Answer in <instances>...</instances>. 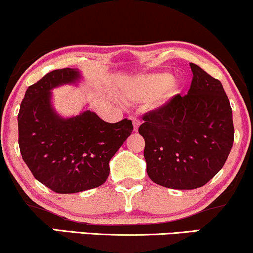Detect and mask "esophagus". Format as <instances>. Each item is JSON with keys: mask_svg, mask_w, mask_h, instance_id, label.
I'll list each match as a JSON object with an SVG mask.
<instances>
[{"mask_svg": "<svg viewBox=\"0 0 253 253\" xmlns=\"http://www.w3.org/2000/svg\"><path fill=\"white\" fill-rule=\"evenodd\" d=\"M131 120H132V123H133V129H134V131H138V127H139V126H140V122H139V120L137 119V117H131Z\"/></svg>", "mask_w": 253, "mask_h": 253, "instance_id": "1", "label": "esophagus"}]
</instances>
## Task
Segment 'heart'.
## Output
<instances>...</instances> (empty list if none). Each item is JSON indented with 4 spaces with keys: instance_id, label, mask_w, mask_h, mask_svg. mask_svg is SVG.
I'll list each match as a JSON object with an SVG mask.
<instances>
[{
    "instance_id": "b5f03b06",
    "label": "heart",
    "mask_w": 253,
    "mask_h": 253,
    "mask_svg": "<svg viewBox=\"0 0 253 253\" xmlns=\"http://www.w3.org/2000/svg\"><path fill=\"white\" fill-rule=\"evenodd\" d=\"M172 75L169 73H155L137 79L134 83L127 88L126 96L129 100L146 102L157 96L163 91L172 89Z\"/></svg>"
}]
</instances>
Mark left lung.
<instances>
[{"label":"left lung","instance_id":"8db88e82","mask_svg":"<svg viewBox=\"0 0 253 253\" xmlns=\"http://www.w3.org/2000/svg\"><path fill=\"white\" fill-rule=\"evenodd\" d=\"M188 93L176 94L143 116L138 132L153 182L172 189L206 185L227 162L234 144L229 98L221 81L191 62Z\"/></svg>","mask_w":253,"mask_h":253}]
</instances>
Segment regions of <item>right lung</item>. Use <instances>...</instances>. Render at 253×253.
I'll use <instances>...</instances> for the list:
<instances>
[{"mask_svg": "<svg viewBox=\"0 0 253 253\" xmlns=\"http://www.w3.org/2000/svg\"><path fill=\"white\" fill-rule=\"evenodd\" d=\"M79 79L72 68L50 72L26 89L18 113L23 160L39 182L60 194L103 185L110 159L133 130L130 120L108 123L90 110L67 120L58 116L51 89Z\"/></svg>", "mask_w": 253, "mask_h": 253, "instance_id": "1", "label": "right lung"}]
</instances>
